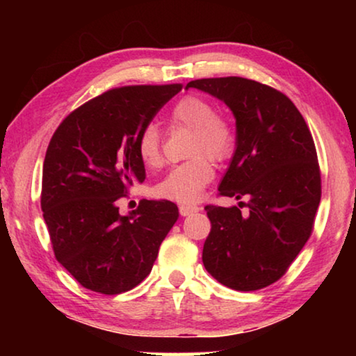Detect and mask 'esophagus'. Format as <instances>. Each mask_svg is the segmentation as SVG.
<instances>
[{
	"instance_id": "1",
	"label": "esophagus",
	"mask_w": 356,
	"mask_h": 356,
	"mask_svg": "<svg viewBox=\"0 0 356 356\" xmlns=\"http://www.w3.org/2000/svg\"><path fill=\"white\" fill-rule=\"evenodd\" d=\"M199 211H201V207L197 206H189V204H181V206H179V213H181V217L193 216V213H196Z\"/></svg>"
}]
</instances>
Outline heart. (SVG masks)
<instances>
[{"instance_id": "1", "label": "heart", "mask_w": 356, "mask_h": 356, "mask_svg": "<svg viewBox=\"0 0 356 356\" xmlns=\"http://www.w3.org/2000/svg\"><path fill=\"white\" fill-rule=\"evenodd\" d=\"M170 121L173 126L193 129L191 150L196 155L204 152L213 160L225 159L235 144V133L225 118L216 115L211 102L197 95L183 97L172 108ZM138 154L147 167H160L163 162L162 144L157 126L147 124L138 138ZM213 168L205 155H197L179 163L165 175L157 184V193L165 199L183 204L196 202L202 189L212 181Z\"/></svg>"}]
</instances>
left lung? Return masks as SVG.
I'll return each instance as SVG.
<instances>
[{
  "mask_svg": "<svg viewBox=\"0 0 356 356\" xmlns=\"http://www.w3.org/2000/svg\"><path fill=\"white\" fill-rule=\"evenodd\" d=\"M191 87L223 102L235 116V152L218 191L248 199L206 207L212 230L204 267L228 289H264L285 274L313 230L321 201L313 136L293 102L269 86L233 76L191 81L184 89Z\"/></svg>",
  "mask_w": 356,
  "mask_h": 356,
  "instance_id": "1",
  "label": "left lung"
}]
</instances>
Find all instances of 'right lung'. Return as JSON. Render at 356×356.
Wrapping results in <instances>:
<instances>
[{
  "label": "right lung",
  "instance_id": "add662e5",
  "mask_svg": "<svg viewBox=\"0 0 356 356\" xmlns=\"http://www.w3.org/2000/svg\"><path fill=\"white\" fill-rule=\"evenodd\" d=\"M179 84L105 92L63 120L48 144L42 211L60 264L82 286L118 295L152 270L178 220L177 204L144 201L121 216L116 201L145 179L138 138Z\"/></svg>",
  "mask_w": 356,
  "mask_h": 356
}]
</instances>
